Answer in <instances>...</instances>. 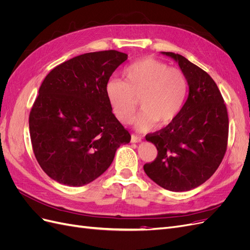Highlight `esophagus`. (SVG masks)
<instances>
[{
	"label": "esophagus",
	"instance_id": "1",
	"mask_svg": "<svg viewBox=\"0 0 250 250\" xmlns=\"http://www.w3.org/2000/svg\"><path fill=\"white\" fill-rule=\"evenodd\" d=\"M142 141V138L139 137V135L132 134L131 135V143H140Z\"/></svg>",
	"mask_w": 250,
	"mask_h": 250
}]
</instances>
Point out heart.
<instances>
[{
    "mask_svg": "<svg viewBox=\"0 0 250 250\" xmlns=\"http://www.w3.org/2000/svg\"><path fill=\"white\" fill-rule=\"evenodd\" d=\"M123 78L124 82L111 79L105 85V95L119 122H131L137 100L143 111L134 126L141 131L151 129L156 123L167 126L178 117L188 93L183 71L160 60L143 58L126 67Z\"/></svg>",
    "mask_w": 250,
    "mask_h": 250,
    "instance_id": "heart-1",
    "label": "heart"
}]
</instances>
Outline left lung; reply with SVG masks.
I'll list each match as a JSON object with an SVG mask.
<instances>
[{
	"label": "left lung",
	"mask_w": 250,
	"mask_h": 250,
	"mask_svg": "<svg viewBox=\"0 0 250 250\" xmlns=\"http://www.w3.org/2000/svg\"><path fill=\"white\" fill-rule=\"evenodd\" d=\"M178 62L188 80V96L178 117L146 140L157 156L144 165L155 184L173 192L202 185L220 166L228 147L229 116L215 81L199 66L172 52H162Z\"/></svg>",
	"instance_id": "1"
}]
</instances>
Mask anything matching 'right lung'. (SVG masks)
<instances>
[{"mask_svg":"<svg viewBox=\"0 0 250 250\" xmlns=\"http://www.w3.org/2000/svg\"><path fill=\"white\" fill-rule=\"evenodd\" d=\"M128 55L85 53L55 66L43 79L30 111L33 152L57 183L81 187L108 169L130 134L111 112L105 85Z\"/></svg>","mask_w":250,"mask_h":250,"instance_id":"right-lung-1","label":"right lung"}]
</instances>
